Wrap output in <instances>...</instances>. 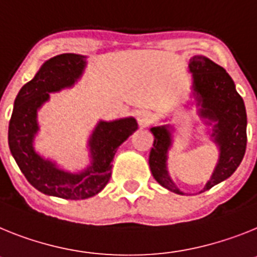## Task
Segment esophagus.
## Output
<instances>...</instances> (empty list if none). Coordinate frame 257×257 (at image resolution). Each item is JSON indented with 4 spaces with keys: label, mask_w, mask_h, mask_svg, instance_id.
<instances>
[{
    "label": "esophagus",
    "mask_w": 257,
    "mask_h": 257,
    "mask_svg": "<svg viewBox=\"0 0 257 257\" xmlns=\"http://www.w3.org/2000/svg\"><path fill=\"white\" fill-rule=\"evenodd\" d=\"M137 121L140 124V126H147L153 121V113L150 111H146V110H142V111H138L137 115Z\"/></svg>",
    "instance_id": "1"
}]
</instances>
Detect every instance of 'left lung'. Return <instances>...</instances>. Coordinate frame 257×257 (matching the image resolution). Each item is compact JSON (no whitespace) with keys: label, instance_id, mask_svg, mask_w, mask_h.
I'll list each match as a JSON object with an SVG mask.
<instances>
[{"label":"left lung","instance_id":"8db88e82","mask_svg":"<svg viewBox=\"0 0 257 257\" xmlns=\"http://www.w3.org/2000/svg\"><path fill=\"white\" fill-rule=\"evenodd\" d=\"M189 71L193 75L191 97L198 107V115L207 126L212 128L208 132L209 138L220 151L211 178L199 191L203 193L230 177L239 167L246 153L247 113L233 79L221 66L207 57L194 55L189 61ZM150 132L154 135V145L149 164L154 178L172 193L184 195L167 168L175 128L164 124L151 126Z\"/></svg>","mask_w":257,"mask_h":257}]
</instances>
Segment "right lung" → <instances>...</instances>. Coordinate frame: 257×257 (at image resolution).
Masks as SVG:
<instances>
[{"label":"right lung","instance_id":"obj_1","mask_svg":"<svg viewBox=\"0 0 257 257\" xmlns=\"http://www.w3.org/2000/svg\"><path fill=\"white\" fill-rule=\"evenodd\" d=\"M85 67V55L73 53L48 59L19 90L9 122V147L22 173L39 191L62 199H88L103 190L110 181L116 150L138 128L132 116L112 121L99 120L88 140L90 163L79 172L62 169L36 151L39 110L50 99V93L75 85Z\"/></svg>","mask_w":257,"mask_h":257}]
</instances>
